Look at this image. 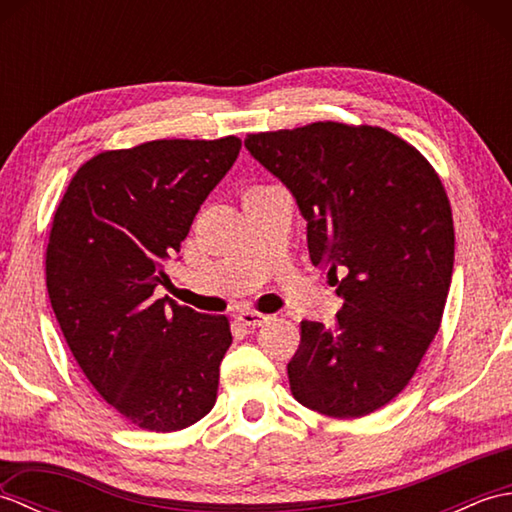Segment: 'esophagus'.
Here are the masks:
<instances>
[{
  "label": "esophagus",
  "instance_id": "esophagus-1",
  "mask_svg": "<svg viewBox=\"0 0 512 512\" xmlns=\"http://www.w3.org/2000/svg\"><path fill=\"white\" fill-rule=\"evenodd\" d=\"M270 317L268 314H262V312H255V310H242L237 314V321L248 325V328H259V325H264Z\"/></svg>",
  "mask_w": 512,
  "mask_h": 512
}]
</instances>
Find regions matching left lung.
<instances>
[{
	"instance_id": "8db88e82",
	"label": "left lung",
	"mask_w": 512,
	"mask_h": 512,
	"mask_svg": "<svg viewBox=\"0 0 512 512\" xmlns=\"http://www.w3.org/2000/svg\"><path fill=\"white\" fill-rule=\"evenodd\" d=\"M244 147L292 193L312 264L343 299L332 325L301 321L292 396L323 416H367L405 389L440 328L455 235L438 173L367 125L248 134Z\"/></svg>"
}]
</instances>
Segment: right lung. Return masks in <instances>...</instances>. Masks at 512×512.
<instances>
[{"mask_svg":"<svg viewBox=\"0 0 512 512\" xmlns=\"http://www.w3.org/2000/svg\"><path fill=\"white\" fill-rule=\"evenodd\" d=\"M242 140H154L105 151L74 173L54 213L46 286L76 363L147 431H178L215 405L233 343L222 314L154 299L165 266Z\"/></svg>","mask_w":512,"mask_h":512,"instance_id":"obj_1","label":"right lung"}]
</instances>
